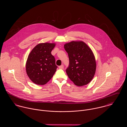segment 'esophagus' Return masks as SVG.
Listing matches in <instances>:
<instances>
[{
    "mask_svg": "<svg viewBox=\"0 0 127 127\" xmlns=\"http://www.w3.org/2000/svg\"><path fill=\"white\" fill-rule=\"evenodd\" d=\"M64 67V66L63 65H61V66H59V68L60 69H63Z\"/></svg>",
    "mask_w": 127,
    "mask_h": 127,
    "instance_id": "esophagus-1",
    "label": "esophagus"
}]
</instances>
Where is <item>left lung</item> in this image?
<instances>
[{"instance_id": "8db88e82", "label": "left lung", "mask_w": 127, "mask_h": 127, "mask_svg": "<svg viewBox=\"0 0 127 127\" xmlns=\"http://www.w3.org/2000/svg\"><path fill=\"white\" fill-rule=\"evenodd\" d=\"M64 48L69 60L66 70L69 78L79 87L90 83L96 69L95 58L91 48L84 41L78 40L66 43Z\"/></svg>"}]
</instances>
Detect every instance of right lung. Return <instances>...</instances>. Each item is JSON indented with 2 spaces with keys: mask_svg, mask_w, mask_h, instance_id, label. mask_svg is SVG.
<instances>
[{
  "mask_svg": "<svg viewBox=\"0 0 127 127\" xmlns=\"http://www.w3.org/2000/svg\"><path fill=\"white\" fill-rule=\"evenodd\" d=\"M55 43H40L37 44L28 55L26 63V73L35 84H46L53 76L57 66L51 51Z\"/></svg>",
  "mask_w": 127,
  "mask_h": 127,
  "instance_id": "right-lung-1",
  "label": "right lung"
}]
</instances>
